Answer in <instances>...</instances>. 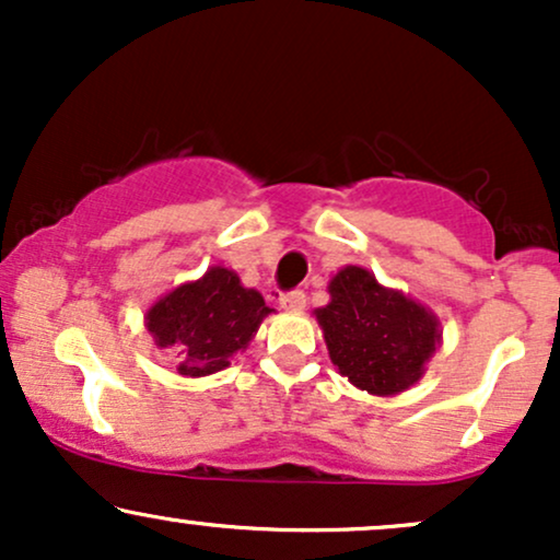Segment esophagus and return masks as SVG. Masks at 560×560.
Returning a JSON list of instances; mask_svg holds the SVG:
<instances>
[{
  "instance_id": "34e87169",
  "label": "esophagus",
  "mask_w": 560,
  "mask_h": 560,
  "mask_svg": "<svg viewBox=\"0 0 560 560\" xmlns=\"http://www.w3.org/2000/svg\"><path fill=\"white\" fill-rule=\"evenodd\" d=\"M279 305L284 307V311H302V307H305V292H302V289L284 292L279 298Z\"/></svg>"
}]
</instances>
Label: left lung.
<instances>
[{
    "mask_svg": "<svg viewBox=\"0 0 560 560\" xmlns=\"http://www.w3.org/2000/svg\"><path fill=\"white\" fill-rule=\"evenodd\" d=\"M329 294L316 318L339 374L371 395H397L419 382L440 342V324L427 307L358 266L334 276Z\"/></svg>",
    "mask_w": 560,
    "mask_h": 560,
    "instance_id": "obj_1",
    "label": "left lung"
}]
</instances>
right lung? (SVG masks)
Returning a JSON list of instances; mask_svg holds the SVG:
<instances>
[{"label":"right lung","instance_id":"obj_1","mask_svg":"<svg viewBox=\"0 0 560 560\" xmlns=\"http://www.w3.org/2000/svg\"><path fill=\"white\" fill-rule=\"evenodd\" d=\"M271 313L255 289H244L229 268H210L191 284L173 289L147 313V329L160 347H173L184 376H208L226 369Z\"/></svg>","mask_w":560,"mask_h":560}]
</instances>
